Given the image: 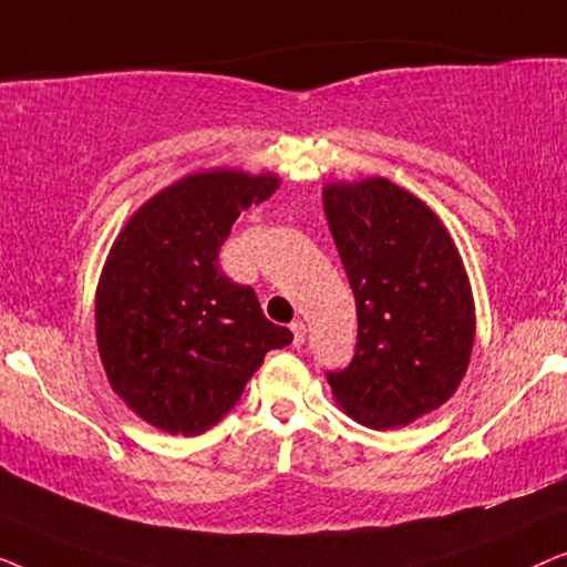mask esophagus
Segmentation results:
<instances>
[{
  "instance_id": "1",
  "label": "esophagus",
  "mask_w": 567,
  "mask_h": 567,
  "mask_svg": "<svg viewBox=\"0 0 567 567\" xmlns=\"http://www.w3.org/2000/svg\"><path fill=\"white\" fill-rule=\"evenodd\" d=\"M291 332H293V346H301L305 343V338H307V324L301 322V320H297V322H291Z\"/></svg>"
}]
</instances>
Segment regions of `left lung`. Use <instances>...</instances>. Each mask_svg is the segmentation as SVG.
Segmentation results:
<instances>
[{"label":"left lung","instance_id":"1","mask_svg":"<svg viewBox=\"0 0 567 567\" xmlns=\"http://www.w3.org/2000/svg\"><path fill=\"white\" fill-rule=\"evenodd\" d=\"M324 216L355 297L351 363L328 371L338 405L384 431L452 398L475 343V305L436 214L386 177L330 183Z\"/></svg>","mask_w":567,"mask_h":567}]
</instances>
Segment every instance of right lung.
<instances>
[{
	"mask_svg": "<svg viewBox=\"0 0 567 567\" xmlns=\"http://www.w3.org/2000/svg\"><path fill=\"white\" fill-rule=\"evenodd\" d=\"M278 183L239 169L188 175L146 200L113 243L95 297L100 359L115 394L154 429L208 431L266 353L293 340L219 266L231 224Z\"/></svg>",
	"mask_w": 567,
	"mask_h": 567,
	"instance_id": "obj_1",
	"label": "right lung"
}]
</instances>
